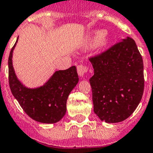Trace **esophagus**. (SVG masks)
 I'll use <instances>...</instances> for the list:
<instances>
[{
  "label": "esophagus",
  "instance_id": "obj_1",
  "mask_svg": "<svg viewBox=\"0 0 153 153\" xmlns=\"http://www.w3.org/2000/svg\"><path fill=\"white\" fill-rule=\"evenodd\" d=\"M77 71H78V75L83 77L85 74H87L88 71V68L84 65H79L77 66Z\"/></svg>",
  "mask_w": 153,
  "mask_h": 153
}]
</instances>
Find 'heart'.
Listing matches in <instances>:
<instances>
[{
  "instance_id": "1",
  "label": "heart",
  "mask_w": 153,
  "mask_h": 153,
  "mask_svg": "<svg viewBox=\"0 0 153 153\" xmlns=\"http://www.w3.org/2000/svg\"><path fill=\"white\" fill-rule=\"evenodd\" d=\"M109 42V36L108 33L102 30V31H99L96 32V38L94 41V47L95 48H102L105 47Z\"/></svg>"
}]
</instances>
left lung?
Instances as JSON below:
<instances>
[{
    "label": "left lung",
    "instance_id": "left-lung-1",
    "mask_svg": "<svg viewBox=\"0 0 153 153\" xmlns=\"http://www.w3.org/2000/svg\"><path fill=\"white\" fill-rule=\"evenodd\" d=\"M88 59L94 68L89 82L95 113L108 123L126 120L144 91L143 58L135 41L123 39Z\"/></svg>",
    "mask_w": 153,
    "mask_h": 153
}]
</instances>
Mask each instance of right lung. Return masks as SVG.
Returning <instances> with one entry per match:
<instances>
[{
	"label": "right lung",
	"instance_id": "right-lung-1",
	"mask_svg": "<svg viewBox=\"0 0 153 153\" xmlns=\"http://www.w3.org/2000/svg\"><path fill=\"white\" fill-rule=\"evenodd\" d=\"M18 39L8 58L10 91L25 113L31 119L42 123H57L65 115L68 97L78 82L76 67L71 66L66 70L55 71L42 87L26 88L17 78L12 65L13 50Z\"/></svg>",
	"mask_w": 153,
	"mask_h": 153
}]
</instances>
